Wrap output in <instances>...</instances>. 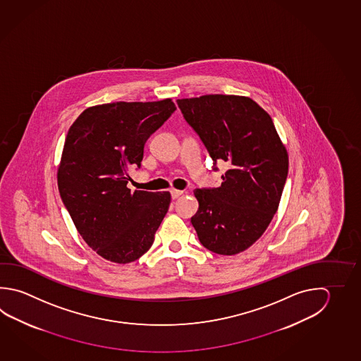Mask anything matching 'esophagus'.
I'll return each mask as SVG.
<instances>
[{
	"instance_id": "34e87169",
	"label": "esophagus",
	"mask_w": 361,
	"mask_h": 361,
	"mask_svg": "<svg viewBox=\"0 0 361 361\" xmlns=\"http://www.w3.org/2000/svg\"><path fill=\"white\" fill-rule=\"evenodd\" d=\"M171 198H173V200H176V198H178V197L182 196V195H183V190H174V188H173V190H171Z\"/></svg>"
}]
</instances>
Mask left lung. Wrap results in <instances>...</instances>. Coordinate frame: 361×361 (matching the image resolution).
<instances>
[{
    "instance_id": "obj_1",
    "label": "left lung",
    "mask_w": 361,
    "mask_h": 361,
    "mask_svg": "<svg viewBox=\"0 0 361 361\" xmlns=\"http://www.w3.org/2000/svg\"><path fill=\"white\" fill-rule=\"evenodd\" d=\"M187 123L214 161L229 169L217 188H197L198 211L190 223L204 248L223 256L248 250L279 209L288 171V151L269 113L238 95L178 99Z\"/></svg>"
}]
</instances>
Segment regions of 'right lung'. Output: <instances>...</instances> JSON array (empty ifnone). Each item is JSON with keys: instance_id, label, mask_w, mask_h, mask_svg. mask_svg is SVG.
I'll return each mask as SVG.
<instances>
[{"instance_id": "right-lung-1", "label": "right lung", "mask_w": 361, "mask_h": 361, "mask_svg": "<svg viewBox=\"0 0 361 361\" xmlns=\"http://www.w3.org/2000/svg\"><path fill=\"white\" fill-rule=\"evenodd\" d=\"M176 109L171 99L95 105L66 136L59 195L86 244L111 262H133L150 250L168 212L169 192L132 193L127 183L147 138Z\"/></svg>"}]
</instances>
